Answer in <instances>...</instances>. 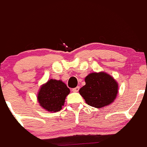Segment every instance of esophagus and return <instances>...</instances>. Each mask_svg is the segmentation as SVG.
<instances>
[{"label":"esophagus","instance_id":"34e87169","mask_svg":"<svg viewBox=\"0 0 147 147\" xmlns=\"http://www.w3.org/2000/svg\"><path fill=\"white\" fill-rule=\"evenodd\" d=\"M79 90H80L79 87H76V88H73V89H72V91H73V92H78V91H79Z\"/></svg>","mask_w":147,"mask_h":147}]
</instances>
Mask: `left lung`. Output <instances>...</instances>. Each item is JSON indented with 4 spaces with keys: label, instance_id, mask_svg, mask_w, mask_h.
<instances>
[{
    "label": "left lung",
    "instance_id": "left-lung-1",
    "mask_svg": "<svg viewBox=\"0 0 147 147\" xmlns=\"http://www.w3.org/2000/svg\"><path fill=\"white\" fill-rule=\"evenodd\" d=\"M85 85L79 92L86 103L102 108L113 102L119 92V84L109 74L104 72H92L85 78Z\"/></svg>",
    "mask_w": 147,
    "mask_h": 147
}]
</instances>
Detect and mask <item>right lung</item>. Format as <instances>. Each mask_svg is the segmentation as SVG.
Returning a JSON list of instances; mask_svg holds the SVG:
<instances>
[{
  "label": "right lung",
  "instance_id": "add662e5",
  "mask_svg": "<svg viewBox=\"0 0 147 147\" xmlns=\"http://www.w3.org/2000/svg\"><path fill=\"white\" fill-rule=\"evenodd\" d=\"M69 88L62 80L51 79L40 87L37 94L39 105L49 112H58L62 109Z\"/></svg>",
  "mask_w": 147,
  "mask_h": 147
}]
</instances>
